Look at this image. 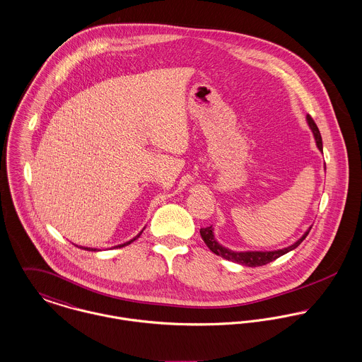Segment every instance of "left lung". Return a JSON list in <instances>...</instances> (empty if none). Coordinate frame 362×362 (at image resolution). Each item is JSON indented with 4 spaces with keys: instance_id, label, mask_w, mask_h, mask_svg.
Listing matches in <instances>:
<instances>
[{
    "instance_id": "obj_1",
    "label": "left lung",
    "mask_w": 362,
    "mask_h": 362,
    "mask_svg": "<svg viewBox=\"0 0 362 362\" xmlns=\"http://www.w3.org/2000/svg\"><path fill=\"white\" fill-rule=\"evenodd\" d=\"M306 118L307 122H308V125H310V128H311V131H313V134H314L317 147L322 151V139H321L320 129H318L317 124L314 122V119L311 118V115L307 114ZM310 230H311V227L303 234V237L299 238L293 245H291V247H288V248H284V250H272V252H270V250H269V252H234V250H227V248L222 247V245L215 240L214 233H212V226L205 227V228L202 227V228L199 230V234H201L204 243L206 244V247L212 250L215 255L222 256L224 259L231 260V262H237V263H240V264H243V266L257 267V266H264V264H267V263H270V262L279 259V256L288 253L289 250L298 248V247L300 245V243L306 238L307 234L310 233Z\"/></svg>"
}]
</instances>
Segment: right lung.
Segmentation results:
<instances>
[{"instance_id":"obj_1","label":"right lung","mask_w":362,"mask_h":362,"mask_svg":"<svg viewBox=\"0 0 362 362\" xmlns=\"http://www.w3.org/2000/svg\"><path fill=\"white\" fill-rule=\"evenodd\" d=\"M140 234H141V231H140L139 234H138V235H136V237H135V238H134V240H131V241H128V243H125V244H121V245H118V248H122V247H125V245H128V244H131V243H134V241H135V240H136V238H139ZM80 248H83V247H80ZM83 250H93V248H92V250H90V248H83Z\"/></svg>"}]
</instances>
